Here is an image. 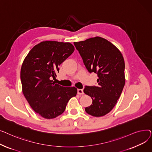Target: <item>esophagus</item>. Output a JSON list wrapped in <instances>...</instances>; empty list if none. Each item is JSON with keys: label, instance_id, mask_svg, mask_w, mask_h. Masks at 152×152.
<instances>
[{"label": "esophagus", "instance_id": "34e87169", "mask_svg": "<svg viewBox=\"0 0 152 152\" xmlns=\"http://www.w3.org/2000/svg\"><path fill=\"white\" fill-rule=\"evenodd\" d=\"M77 94H78L79 95H83V94H84L83 90V89H77Z\"/></svg>", "mask_w": 152, "mask_h": 152}]
</instances>
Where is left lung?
Segmentation results:
<instances>
[{
  "label": "left lung",
  "instance_id": "1",
  "mask_svg": "<svg viewBox=\"0 0 152 152\" xmlns=\"http://www.w3.org/2000/svg\"><path fill=\"white\" fill-rule=\"evenodd\" d=\"M74 45L87 69L99 77L97 86H86L84 89L92 99L85 110L93 116H104L115 106L125 84L123 55L113 44L100 37L75 42Z\"/></svg>",
  "mask_w": 152,
  "mask_h": 152
}]
</instances>
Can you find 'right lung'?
Masks as SVG:
<instances>
[{"instance_id":"obj_1","label":"right lung","mask_w":152,"mask_h":152,"mask_svg":"<svg viewBox=\"0 0 152 152\" xmlns=\"http://www.w3.org/2000/svg\"><path fill=\"white\" fill-rule=\"evenodd\" d=\"M69 42L43 41L36 45L23 61L20 78L22 91L33 110L46 119L61 115L69 99L77 94L75 87L55 84L59 66L73 53Z\"/></svg>"}]
</instances>
